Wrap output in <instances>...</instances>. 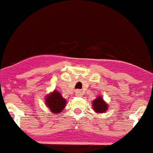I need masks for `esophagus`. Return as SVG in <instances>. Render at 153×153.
Instances as JSON below:
<instances>
[{"instance_id":"34e87169","label":"esophagus","mask_w":153,"mask_h":153,"mask_svg":"<svg viewBox=\"0 0 153 153\" xmlns=\"http://www.w3.org/2000/svg\"><path fill=\"white\" fill-rule=\"evenodd\" d=\"M75 94L78 96H82V91L80 90V89H78V90L75 91Z\"/></svg>"}]
</instances>
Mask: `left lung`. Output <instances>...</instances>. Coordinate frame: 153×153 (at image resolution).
Here are the masks:
<instances>
[{
    "label": "left lung",
    "instance_id": "left-lung-1",
    "mask_svg": "<svg viewBox=\"0 0 153 153\" xmlns=\"http://www.w3.org/2000/svg\"><path fill=\"white\" fill-rule=\"evenodd\" d=\"M92 106H93V109L97 113H104L105 111H106L107 110V104L105 103L104 101L102 100V97H98L97 99H96L93 102H92Z\"/></svg>",
    "mask_w": 153,
    "mask_h": 153
}]
</instances>
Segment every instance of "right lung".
Returning <instances> with one entry per match:
<instances>
[{
  "label": "right lung",
  "instance_id": "1",
  "mask_svg": "<svg viewBox=\"0 0 153 153\" xmlns=\"http://www.w3.org/2000/svg\"><path fill=\"white\" fill-rule=\"evenodd\" d=\"M46 103L53 113L59 114L65 108L66 100L61 96L60 92L54 91L51 95L47 96Z\"/></svg>",
  "mask_w": 153,
  "mask_h": 153
}]
</instances>
